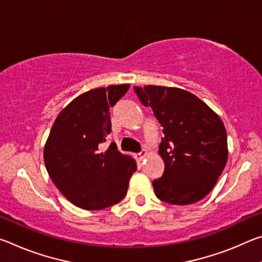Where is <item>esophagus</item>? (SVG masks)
Instances as JSON below:
<instances>
[{
    "instance_id": "esophagus-1",
    "label": "esophagus",
    "mask_w": 262,
    "mask_h": 262,
    "mask_svg": "<svg viewBox=\"0 0 262 262\" xmlns=\"http://www.w3.org/2000/svg\"><path fill=\"white\" fill-rule=\"evenodd\" d=\"M148 156V152L147 151H143V152H140V154H136L135 155V157H136V159L139 162H142L143 161V159Z\"/></svg>"
}]
</instances>
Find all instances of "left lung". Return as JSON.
Returning <instances> with one entry per match:
<instances>
[{"mask_svg": "<svg viewBox=\"0 0 262 262\" xmlns=\"http://www.w3.org/2000/svg\"><path fill=\"white\" fill-rule=\"evenodd\" d=\"M134 90L163 127L158 154L165 168L152 183L156 196L177 206L202 200L227 165L223 121L200 98L183 89L144 85Z\"/></svg>", "mask_w": 262, "mask_h": 262, "instance_id": "left-lung-1", "label": "left lung"}]
</instances>
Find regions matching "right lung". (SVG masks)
<instances>
[{"label": "right lung", "instance_id": "right-lung-1", "mask_svg": "<svg viewBox=\"0 0 262 262\" xmlns=\"http://www.w3.org/2000/svg\"><path fill=\"white\" fill-rule=\"evenodd\" d=\"M129 84L92 89L79 95L57 115L43 148L46 170L57 189L78 208L100 210L126 196L135 159L112 142L110 108Z\"/></svg>", "mask_w": 262, "mask_h": 262}]
</instances>
